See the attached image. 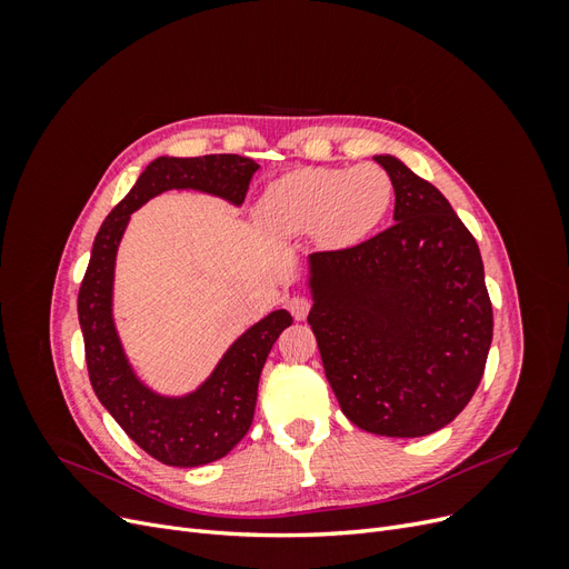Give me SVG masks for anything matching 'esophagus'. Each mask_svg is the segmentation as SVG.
Wrapping results in <instances>:
<instances>
[{"instance_id": "34e87169", "label": "esophagus", "mask_w": 569, "mask_h": 569, "mask_svg": "<svg viewBox=\"0 0 569 569\" xmlns=\"http://www.w3.org/2000/svg\"><path fill=\"white\" fill-rule=\"evenodd\" d=\"M311 306H313V301L303 295H295L287 299V308H289V313L295 316V320H303L308 316V311H311Z\"/></svg>"}]
</instances>
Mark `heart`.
I'll list each match as a JSON object with an SVG mask.
<instances>
[{"label":"heart","mask_w":569,"mask_h":569,"mask_svg":"<svg viewBox=\"0 0 569 569\" xmlns=\"http://www.w3.org/2000/svg\"><path fill=\"white\" fill-rule=\"evenodd\" d=\"M393 201V182L377 163L299 168L268 187L263 228L278 237L318 232L327 244H353L380 222Z\"/></svg>","instance_id":"obj_1"}]
</instances>
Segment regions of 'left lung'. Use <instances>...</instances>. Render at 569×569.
Segmentation results:
<instances>
[{"label":"left lung","mask_w":569,"mask_h":569,"mask_svg":"<svg viewBox=\"0 0 569 569\" xmlns=\"http://www.w3.org/2000/svg\"><path fill=\"white\" fill-rule=\"evenodd\" d=\"M393 226L311 253L308 325L341 412L382 437L456 420L485 375L493 313L470 230L439 189L393 157Z\"/></svg>","instance_id":"left-lung-1"}]
</instances>
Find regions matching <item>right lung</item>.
Returning a JSON list of instances; mask_svg holds the SVG:
<instances>
[{"mask_svg":"<svg viewBox=\"0 0 569 569\" xmlns=\"http://www.w3.org/2000/svg\"><path fill=\"white\" fill-rule=\"evenodd\" d=\"M256 170V161L237 153L151 161L126 199L101 222L78 291L84 360L97 399L142 451L173 468L213 462L244 439L253 420L266 358L291 325V316L272 311L249 327L197 391L180 399L161 396L137 380L120 347L111 313L116 251L130 213L151 197L166 189H199L239 206Z\"/></svg>","mask_w":569,"mask_h":569,"instance_id":"add662e5","label":"right lung"}]
</instances>
